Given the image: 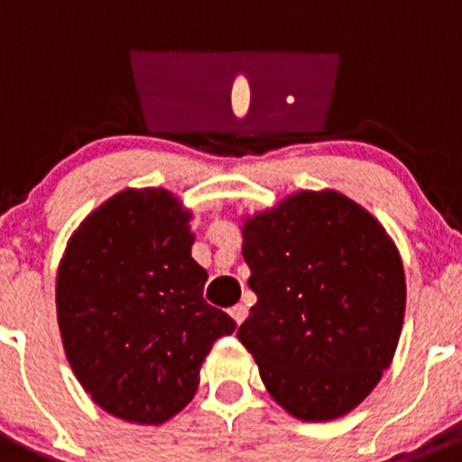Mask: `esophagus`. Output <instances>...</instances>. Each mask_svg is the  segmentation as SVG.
<instances>
[{
	"mask_svg": "<svg viewBox=\"0 0 462 462\" xmlns=\"http://www.w3.org/2000/svg\"><path fill=\"white\" fill-rule=\"evenodd\" d=\"M231 317H234L236 324H243L245 317H247V308L245 305H236V308H231Z\"/></svg>",
	"mask_w": 462,
	"mask_h": 462,
	"instance_id": "1",
	"label": "esophagus"
}]
</instances>
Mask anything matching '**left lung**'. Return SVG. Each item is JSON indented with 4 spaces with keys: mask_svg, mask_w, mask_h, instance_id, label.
<instances>
[{
    "mask_svg": "<svg viewBox=\"0 0 462 462\" xmlns=\"http://www.w3.org/2000/svg\"><path fill=\"white\" fill-rule=\"evenodd\" d=\"M256 305L238 328L261 382L303 421H333L368 398L405 319L393 240L356 201L298 191L243 224Z\"/></svg>",
    "mask_w": 462,
    "mask_h": 462,
    "instance_id": "1",
    "label": "left lung"
}]
</instances>
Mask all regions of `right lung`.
I'll return each mask as SVG.
<instances>
[{"label": "right lung", "instance_id": "obj_1", "mask_svg": "<svg viewBox=\"0 0 462 462\" xmlns=\"http://www.w3.org/2000/svg\"><path fill=\"white\" fill-rule=\"evenodd\" d=\"M191 212L169 189H125L83 219L57 271V324L85 393L132 423L169 421L236 321L203 300Z\"/></svg>", "mask_w": 462, "mask_h": 462}]
</instances>
